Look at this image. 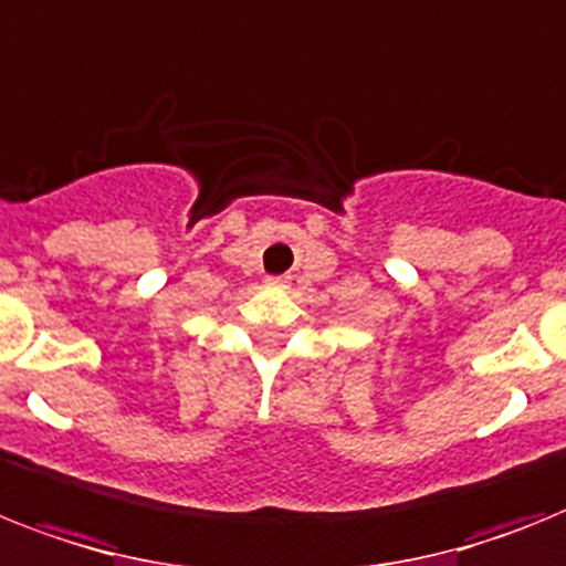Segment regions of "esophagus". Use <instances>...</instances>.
I'll return each instance as SVG.
<instances>
[{"instance_id": "esophagus-1", "label": "esophagus", "mask_w": 566, "mask_h": 566, "mask_svg": "<svg viewBox=\"0 0 566 566\" xmlns=\"http://www.w3.org/2000/svg\"><path fill=\"white\" fill-rule=\"evenodd\" d=\"M264 282H268V287H275V291H279V287H287V279H284V275H268Z\"/></svg>"}]
</instances>
